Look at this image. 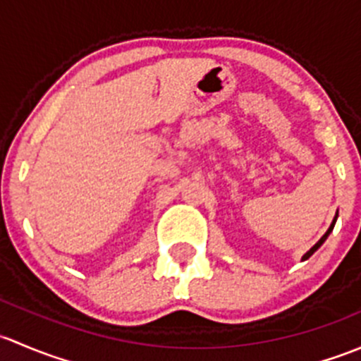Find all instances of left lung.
Here are the masks:
<instances>
[{"mask_svg":"<svg viewBox=\"0 0 361 361\" xmlns=\"http://www.w3.org/2000/svg\"><path fill=\"white\" fill-rule=\"evenodd\" d=\"M336 219H337V215H336ZM336 219H334V222H332V224H330L329 231H326V233H325V235H323L322 238H319V241H318V243H317V245H314V247H313V248H311V250H310V252H307V254H304L302 261H306V259H310V257H311V255H313V254H314V252H317V250H318V248H319V247H322V243H323V241H325V240H326V236H329V235H330V231H332V229H334V224H336Z\"/></svg>","mask_w":361,"mask_h":361,"instance_id":"8db88e82","label":"left lung"}]
</instances>
